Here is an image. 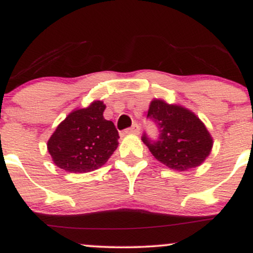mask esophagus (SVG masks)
Listing matches in <instances>:
<instances>
[{"mask_svg": "<svg viewBox=\"0 0 253 253\" xmlns=\"http://www.w3.org/2000/svg\"><path fill=\"white\" fill-rule=\"evenodd\" d=\"M124 132L126 133V134H139V133H140V127H139L138 124H134L130 128L125 129Z\"/></svg>", "mask_w": 253, "mask_h": 253, "instance_id": "esophagus-1", "label": "esophagus"}]
</instances>
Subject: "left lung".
Returning <instances> with one entry per match:
<instances>
[{
  "instance_id": "left-lung-1",
  "label": "left lung",
  "mask_w": 253,
  "mask_h": 253,
  "mask_svg": "<svg viewBox=\"0 0 253 253\" xmlns=\"http://www.w3.org/2000/svg\"><path fill=\"white\" fill-rule=\"evenodd\" d=\"M147 119L157 125L158 135L152 139L144 132L141 140L157 161L168 168L189 170L199 167L211 153V136L190 110L155 100L150 104Z\"/></svg>"
}]
</instances>
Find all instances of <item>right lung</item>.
<instances>
[{"label": "right lung", "mask_w": 253, "mask_h": 253, "mask_svg": "<svg viewBox=\"0 0 253 253\" xmlns=\"http://www.w3.org/2000/svg\"><path fill=\"white\" fill-rule=\"evenodd\" d=\"M106 106L95 101L66 117L47 143L53 163L74 173L90 172L106 163L118 147L119 132L103 118Z\"/></svg>", "instance_id": "1"}]
</instances>
